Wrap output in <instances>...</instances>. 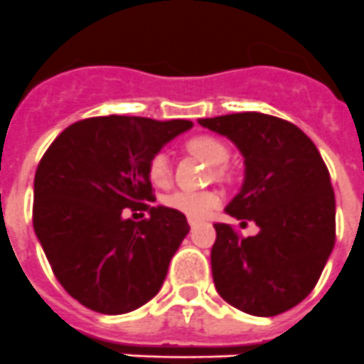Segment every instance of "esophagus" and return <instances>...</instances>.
<instances>
[{
  "instance_id": "esophagus-1",
  "label": "esophagus",
  "mask_w": 364,
  "mask_h": 364,
  "mask_svg": "<svg viewBox=\"0 0 364 364\" xmlns=\"http://www.w3.org/2000/svg\"><path fill=\"white\" fill-rule=\"evenodd\" d=\"M189 226H191V230H193V228L197 226V222H195V220H189Z\"/></svg>"
}]
</instances>
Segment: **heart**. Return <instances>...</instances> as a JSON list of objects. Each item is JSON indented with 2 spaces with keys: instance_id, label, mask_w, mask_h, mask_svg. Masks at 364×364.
Here are the masks:
<instances>
[{
  "instance_id": "1",
  "label": "heart",
  "mask_w": 364,
  "mask_h": 364,
  "mask_svg": "<svg viewBox=\"0 0 364 364\" xmlns=\"http://www.w3.org/2000/svg\"><path fill=\"white\" fill-rule=\"evenodd\" d=\"M189 153L197 154L198 159L204 160L210 166H224L230 156V151L218 138L210 134H200L193 136L186 144ZM171 175V166H169V156L166 153H156L151 156L147 164V176L154 186L167 184ZM220 197L213 191H176L166 198V205L178 213L186 215L191 220H202L210 217L211 211L218 208Z\"/></svg>"
}]
</instances>
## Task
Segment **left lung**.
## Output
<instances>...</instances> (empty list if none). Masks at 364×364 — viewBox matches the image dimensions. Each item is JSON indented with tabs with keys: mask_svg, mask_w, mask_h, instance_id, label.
<instances>
[{
	"mask_svg": "<svg viewBox=\"0 0 364 364\" xmlns=\"http://www.w3.org/2000/svg\"><path fill=\"white\" fill-rule=\"evenodd\" d=\"M244 159V182L226 205L255 237L215 224L211 272L218 295L237 310L273 317L297 306L319 281L336 244V197L319 151L297 125L262 112L200 118Z\"/></svg>",
	"mask_w": 364,
	"mask_h": 364,
	"instance_id": "8db88e82",
	"label": "left lung"
}]
</instances>
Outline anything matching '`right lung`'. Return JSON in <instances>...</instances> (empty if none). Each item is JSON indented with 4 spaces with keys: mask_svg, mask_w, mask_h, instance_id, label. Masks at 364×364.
Here are the masks:
<instances>
[{
    "mask_svg": "<svg viewBox=\"0 0 364 364\" xmlns=\"http://www.w3.org/2000/svg\"><path fill=\"white\" fill-rule=\"evenodd\" d=\"M189 120L96 117L69 125L34 176V231L67 294L98 314H127L159 294L189 231L178 211L156 205L147 164ZM149 219L124 218V208Z\"/></svg>",
    "mask_w": 364,
    "mask_h": 364,
    "instance_id": "1",
    "label": "right lung"
}]
</instances>
